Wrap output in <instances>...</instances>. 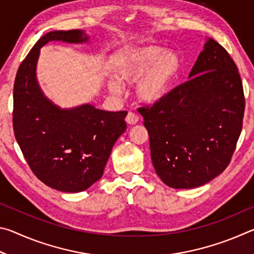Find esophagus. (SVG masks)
Here are the masks:
<instances>
[{"label":"esophagus","mask_w":254,"mask_h":254,"mask_svg":"<svg viewBox=\"0 0 254 254\" xmlns=\"http://www.w3.org/2000/svg\"><path fill=\"white\" fill-rule=\"evenodd\" d=\"M126 121L127 124H130V126H134V124H136L137 121H139V117H137L135 113H133V112H128L126 118Z\"/></svg>","instance_id":"esophagus-1"}]
</instances>
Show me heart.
I'll return each mask as SVG.
<instances>
[{"label": "heart", "mask_w": 254, "mask_h": 254, "mask_svg": "<svg viewBox=\"0 0 254 254\" xmlns=\"http://www.w3.org/2000/svg\"><path fill=\"white\" fill-rule=\"evenodd\" d=\"M183 70V59L174 50L157 45L130 47L115 64V78L109 80L112 93L121 92V83H134V94L144 104L162 101L174 88Z\"/></svg>", "instance_id": "1"}]
</instances>
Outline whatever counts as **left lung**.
Wrapping results in <instances>:
<instances>
[{"mask_svg": "<svg viewBox=\"0 0 254 254\" xmlns=\"http://www.w3.org/2000/svg\"><path fill=\"white\" fill-rule=\"evenodd\" d=\"M242 80L227 51L207 38L186 83L141 107L151 160L167 186H203L229 165L242 131Z\"/></svg>", "mask_w": 254, "mask_h": 254, "instance_id": "8db88e82", "label": "left lung"}]
</instances>
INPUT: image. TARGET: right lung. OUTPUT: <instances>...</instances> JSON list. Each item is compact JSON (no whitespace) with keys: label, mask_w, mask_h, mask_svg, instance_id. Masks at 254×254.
<instances>
[{"label":"right lung","mask_w":254,"mask_h":254,"mask_svg":"<svg viewBox=\"0 0 254 254\" xmlns=\"http://www.w3.org/2000/svg\"><path fill=\"white\" fill-rule=\"evenodd\" d=\"M88 40L83 30L48 32L21 64L14 81L13 130L21 151L38 179L64 192L83 191L96 183L114 143L127 130V111H103L92 104L62 109L38 83L42 47L50 41Z\"/></svg>","instance_id":"right-lung-1"}]
</instances>
